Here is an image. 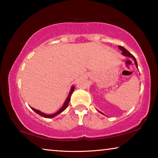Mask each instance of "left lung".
Segmentation results:
<instances>
[{
    "label": "left lung",
    "instance_id": "obj_1",
    "mask_svg": "<svg viewBox=\"0 0 158 158\" xmlns=\"http://www.w3.org/2000/svg\"><path fill=\"white\" fill-rule=\"evenodd\" d=\"M118 48H119V49H120V50L122 51V53L125 56L130 57V58H132V59L134 60V62H135V63L136 67H137V68H138L137 60H136V58H135V56H133L132 54H131V53H130L129 52H128V51H127L126 49H125V48H124L123 47L118 46ZM100 113H101V114H102V112H100Z\"/></svg>",
    "mask_w": 158,
    "mask_h": 158
}]
</instances>
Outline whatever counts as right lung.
<instances>
[{
	"label": "right lung",
	"instance_id": "obj_1",
	"mask_svg": "<svg viewBox=\"0 0 158 158\" xmlns=\"http://www.w3.org/2000/svg\"><path fill=\"white\" fill-rule=\"evenodd\" d=\"M74 86H73V87L71 88L70 92L69 93V95H68V98H67V99H66V100H65V103L63 104V106H62V107L60 108V110L58 111H57L56 113H55V114H49V115H48V114H46L43 113V112H41L40 111L37 110V109H34V108H33V107H31V109H33V110L35 112L36 114H39L40 116H43L44 118H53V117H55L56 116H57V115H58L59 114H60L61 112H63L64 110H65V109L67 107H68V105H69V102L70 101L71 95H72V94H73V92L74 91Z\"/></svg>",
	"mask_w": 158,
	"mask_h": 158
}]
</instances>
